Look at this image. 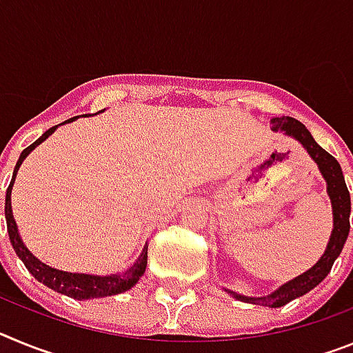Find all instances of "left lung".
<instances>
[{
  "label": "left lung",
  "instance_id": "left-lung-1",
  "mask_svg": "<svg viewBox=\"0 0 353 353\" xmlns=\"http://www.w3.org/2000/svg\"><path fill=\"white\" fill-rule=\"evenodd\" d=\"M270 123H272V130H276V132L281 130L286 136L301 143L305 152L310 154V157L316 162L318 170H320L323 180L327 182V194H329L330 203H332V219H334V228H332V233H330L325 252L310 270H305L304 274L297 276L295 279L281 285L277 290H274L272 293H269V295H261V297H245V295H239V293L232 292V290H226L235 299L249 302V304L281 307V305L288 304L293 299L302 297L310 290H313L314 286L320 285L327 277V274L330 272L336 258L341 254L343 245H345L348 239V233H350L352 207L350 192H348L347 183H345V176H343L339 162L314 141L313 136H311L310 130L305 129L304 123L290 117L272 118Z\"/></svg>",
  "mask_w": 353,
  "mask_h": 353
}]
</instances>
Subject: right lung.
I'll return each instance as SVG.
<instances>
[{"label": "right lung", "mask_w": 353, "mask_h": 353, "mask_svg": "<svg viewBox=\"0 0 353 353\" xmlns=\"http://www.w3.org/2000/svg\"><path fill=\"white\" fill-rule=\"evenodd\" d=\"M77 120V117L70 118V120L63 121V123H70V121ZM58 129V125L51 127L49 130L40 136L33 145H30L28 148L23 150V154L19 157L17 164H15L14 174H12V182L6 189V198H5V219H6V230H8V236H10L12 248L17 252V256L23 260V263L26 265V269L30 270V274L35 277L37 281L43 283L46 286H49L51 290L58 293H63L67 297L77 299V301H88V299H101V297H109V295H118V293H123L127 290L132 288L136 283L139 281V277L145 274L146 270V260H148V245H145L141 251V254L138 256V260L130 265L125 272L121 274H111V276H92V274H74V272H65V270L52 269L49 265L42 263L39 258H35L30 252V249L23 244V239L19 235L17 224H15L14 214H12V187L15 182V174H17L19 168L23 164L24 159L28 157L31 150H35V146H39L40 143L46 141V139L51 136L54 130Z\"/></svg>", "instance_id": "right-lung-1"}]
</instances>
